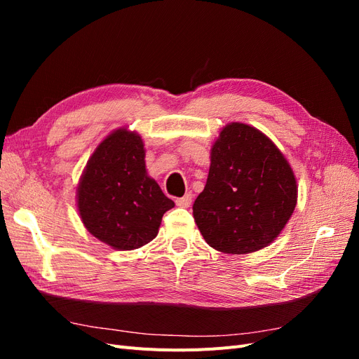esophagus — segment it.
<instances>
[{
	"label": "esophagus",
	"instance_id": "34e87169",
	"mask_svg": "<svg viewBox=\"0 0 359 359\" xmlns=\"http://www.w3.org/2000/svg\"><path fill=\"white\" fill-rule=\"evenodd\" d=\"M191 199H193L191 193H187V194H184L182 198L177 199V205L181 206V208H189V206L191 205Z\"/></svg>",
	"mask_w": 359,
	"mask_h": 359
}]
</instances>
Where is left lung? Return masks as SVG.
<instances>
[{
	"label": "left lung",
	"instance_id": "1",
	"mask_svg": "<svg viewBox=\"0 0 359 359\" xmlns=\"http://www.w3.org/2000/svg\"><path fill=\"white\" fill-rule=\"evenodd\" d=\"M297 198V178L273 140L252 126L231 123L212 144L208 180L193 217L212 248L247 255L276 240Z\"/></svg>",
	"mask_w": 359,
	"mask_h": 359
}]
</instances>
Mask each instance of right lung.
I'll use <instances>...</instances> for the list:
<instances>
[{
    "label": "right lung",
    "mask_w": 359,
    "mask_h": 359,
    "mask_svg": "<svg viewBox=\"0 0 359 359\" xmlns=\"http://www.w3.org/2000/svg\"><path fill=\"white\" fill-rule=\"evenodd\" d=\"M76 199L86 231L115 250H135L153 241L163 214L175 206L148 177L142 137L124 127L95 148Z\"/></svg>",
    "instance_id": "right-lung-1"
}]
</instances>
